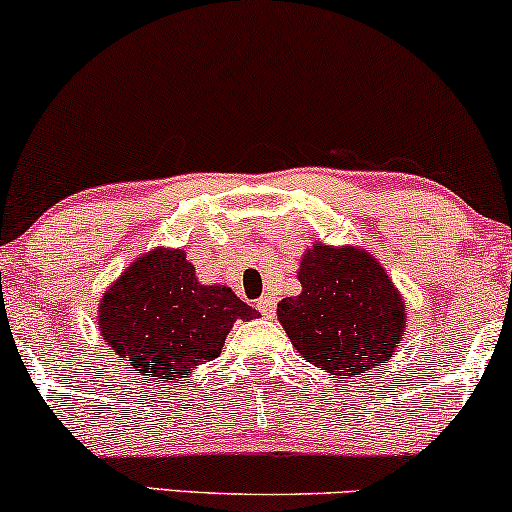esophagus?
I'll return each instance as SVG.
<instances>
[{"instance_id": "34e87169", "label": "esophagus", "mask_w": 512, "mask_h": 512, "mask_svg": "<svg viewBox=\"0 0 512 512\" xmlns=\"http://www.w3.org/2000/svg\"><path fill=\"white\" fill-rule=\"evenodd\" d=\"M257 310H260V313L264 315V317H274V313H276V301L272 296H262L260 301H257Z\"/></svg>"}]
</instances>
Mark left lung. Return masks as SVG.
Segmentation results:
<instances>
[{
  "instance_id": "left-lung-1",
  "label": "left lung",
  "mask_w": 512,
  "mask_h": 512,
  "mask_svg": "<svg viewBox=\"0 0 512 512\" xmlns=\"http://www.w3.org/2000/svg\"><path fill=\"white\" fill-rule=\"evenodd\" d=\"M303 291L276 305L281 327L305 361L325 373L361 378L402 344V293L368 250L315 243L305 250Z\"/></svg>"
}]
</instances>
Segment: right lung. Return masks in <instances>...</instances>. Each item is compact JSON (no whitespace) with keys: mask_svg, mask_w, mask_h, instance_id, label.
I'll return each mask as SVG.
<instances>
[{"mask_svg":"<svg viewBox=\"0 0 512 512\" xmlns=\"http://www.w3.org/2000/svg\"><path fill=\"white\" fill-rule=\"evenodd\" d=\"M257 310L228 286H204L185 250L156 248L137 257L103 293L98 327L120 361L173 383L221 354L236 320Z\"/></svg>","mask_w":512,"mask_h":512,"instance_id":"obj_1","label":"right lung"}]
</instances>
